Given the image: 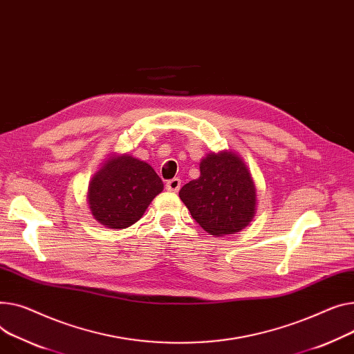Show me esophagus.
Returning a JSON list of instances; mask_svg holds the SVG:
<instances>
[{
    "mask_svg": "<svg viewBox=\"0 0 354 354\" xmlns=\"http://www.w3.org/2000/svg\"><path fill=\"white\" fill-rule=\"evenodd\" d=\"M165 186H167V191L169 192H178L180 189V179L179 178L169 179Z\"/></svg>",
    "mask_w": 354,
    "mask_h": 354,
    "instance_id": "34e87169",
    "label": "esophagus"
}]
</instances>
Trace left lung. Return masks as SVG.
<instances>
[{
  "instance_id": "1",
  "label": "left lung",
  "mask_w": 354,
  "mask_h": 354,
  "mask_svg": "<svg viewBox=\"0 0 354 354\" xmlns=\"http://www.w3.org/2000/svg\"><path fill=\"white\" fill-rule=\"evenodd\" d=\"M201 176L182 186L179 198L207 233L225 236L246 227L256 212V187L243 159L232 151L207 153Z\"/></svg>"
}]
</instances>
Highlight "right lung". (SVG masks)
I'll use <instances>...</instances> for the list:
<instances>
[{
	"label": "right lung",
	"mask_w": 354,
	"mask_h": 354,
	"mask_svg": "<svg viewBox=\"0 0 354 354\" xmlns=\"http://www.w3.org/2000/svg\"><path fill=\"white\" fill-rule=\"evenodd\" d=\"M163 182L149 163L128 153L115 155L92 176L86 201L92 216L111 229H125L145 214Z\"/></svg>",
	"instance_id": "add662e5"
}]
</instances>
